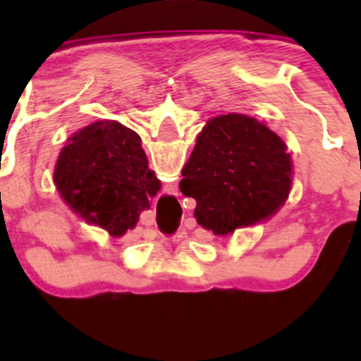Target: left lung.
I'll use <instances>...</instances> for the list:
<instances>
[{"mask_svg":"<svg viewBox=\"0 0 361 361\" xmlns=\"http://www.w3.org/2000/svg\"><path fill=\"white\" fill-rule=\"evenodd\" d=\"M291 155L266 124L242 114L208 121L178 184L195 219L215 235L269 219L291 190Z\"/></svg>","mask_w":361,"mask_h":361,"instance_id":"1","label":"left lung"}]
</instances>
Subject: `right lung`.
Here are the masks:
<instances>
[{
	"label": "right lung",
	"instance_id": "right-lung-1",
	"mask_svg": "<svg viewBox=\"0 0 361 361\" xmlns=\"http://www.w3.org/2000/svg\"><path fill=\"white\" fill-rule=\"evenodd\" d=\"M54 183L73 212L114 237L137 224L161 188L141 137L117 121H97L70 137Z\"/></svg>",
	"mask_w": 361,
	"mask_h": 361
}]
</instances>
